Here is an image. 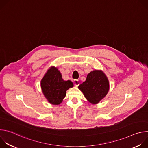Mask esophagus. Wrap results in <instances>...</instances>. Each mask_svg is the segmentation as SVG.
Returning <instances> with one entry per match:
<instances>
[{"mask_svg": "<svg viewBox=\"0 0 148 148\" xmlns=\"http://www.w3.org/2000/svg\"><path fill=\"white\" fill-rule=\"evenodd\" d=\"M73 83L74 84V86H76V87H77L79 85V81L78 79H74V81H73Z\"/></svg>", "mask_w": 148, "mask_h": 148, "instance_id": "1", "label": "esophagus"}]
</instances>
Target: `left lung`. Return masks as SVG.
<instances>
[{
	"label": "left lung",
	"instance_id": "obj_1",
	"mask_svg": "<svg viewBox=\"0 0 148 148\" xmlns=\"http://www.w3.org/2000/svg\"><path fill=\"white\" fill-rule=\"evenodd\" d=\"M88 102L97 104L102 100L109 91V81L103 72L95 70L90 72L86 80L78 86Z\"/></svg>",
	"mask_w": 148,
	"mask_h": 148
}]
</instances>
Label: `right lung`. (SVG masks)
<instances>
[{
	"label": "right lung",
	"instance_id": "1",
	"mask_svg": "<svg viewBox=\"0 0 148 148\" xmlns=\"http://www.w3.org/2000/svg\"><path fill=\"white\" fill-rule=\"evenodd\" d=\"M73 87L70 80L64 81L58 69L51 67L41 81V88L45 98L53 105L61 103L66 91Z\"/></svg>",
	"mask_w": 148,
	"mask_h": 148
}]
</instances>
